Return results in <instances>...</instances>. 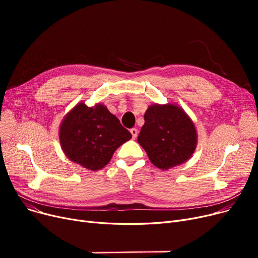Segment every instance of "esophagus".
<instances>
[{
	"instance_id": "esophagus-1",
	"label": "esophagus",
	"mask_w": 258,
	"mask_h": 258,
	"mask_svg": "<svg viewBox=\"0 0 258 258\" xmlns=\"http://www.w3.org/2000/svg\"><path fill=\"white\" fill-rule=\"evenodd\" d=\"M131 134H132V136H133V139H136L137 136H138V130L135 128V127L131 128Z\"/></svg>"
}]
</instances>
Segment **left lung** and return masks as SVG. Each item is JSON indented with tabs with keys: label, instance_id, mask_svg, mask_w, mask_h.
<instances>
[{
	"label": "left lung",
	"instance_id": "left-lung-1",
	"mask_svg": "<svg viewBox=\"0 0 258 258\" xmlns=\"http://www.w3.org/2000/svg\"><path fill=\"white\" fill-rule=\"evenodd\" d=\"M144 121L138 142L155 166L168 169L191 157L197 146V132L181 107L154 104L147 108Z\"/></svg>",
	"mask_w": 258,
	"mask_h": 258
}]
</instances>
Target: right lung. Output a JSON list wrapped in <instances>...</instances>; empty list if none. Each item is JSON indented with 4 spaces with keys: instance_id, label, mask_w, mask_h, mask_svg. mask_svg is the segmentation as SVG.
I'll list each match as a JSON object with an SVG mask.
<instances>
[{
    "instance_id": "obj_1",
    "label": "right lung",
    "mask_w": 258,
    "mask_h": 258,
    "mask_svg": "<svg viewBox=\"0 0 258 258\" xmlns=\"http://www.w3.org/2000/svg\"><path fill=\"white\" fill-rule=\"evenodd\" d=\"M132 134L101 104H77L66 116L59 130L62 151L71 161L91 170L104 167L117 148Z\"/></svg>"
}]
</instances>
